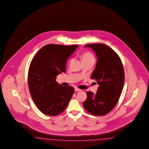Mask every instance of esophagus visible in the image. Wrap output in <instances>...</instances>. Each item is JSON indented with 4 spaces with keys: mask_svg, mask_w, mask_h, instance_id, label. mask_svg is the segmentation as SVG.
Returning a JSON list of instances; mask_svg holds the SVG:
<instances>
[{
    "mask_svg": "<svg viewBox=\"0 0 149 149\" xmlns=\"http://www.w3.org/2000/svg\"><path fill=\"white\" fill-rule=\"evenodd\" d=\"M81 90L80 89H79V88H75V91H80Z\"/></svg>",
    "mask_w": 149,
    "mask_h": 149,
    "instance_id": "obj_1",
    "label": "esophagus"
}]
</instances>
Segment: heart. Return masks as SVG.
Listing matches in <instances>:
<instances>
[{"instance_id":"1","label":"heart","mask_w":149,"mask_h":149,"mask_svg":"<svg viewBox=\"0 0 149 149\" xmlns=\"http://www.w3.org/2000/svg\"><path fill=\"white\" fill-rule=\"evenodd\" d=\"M81 59L83 60V62L86 61H92L95 62V60L94 55L90 52H86L84 53L81 56ZM71 61H72V60L70 61V63Z\"/></svg>"}]
</instances>
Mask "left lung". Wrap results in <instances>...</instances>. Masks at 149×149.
Returning <instances> with one entry per match:
<instances>
[{"instance_id":"obj_1","label":"left lung","mask_w":149,"mask_h":149,"mask_svg":"<svg viewBox=\"0 0 149 149\" xmlns=\"http://www.w3.org/2000/svg\"><path fill=\"white\" fill-rule=\"evenodd\" d=\"M95 52L97 58L95 68L91 75L99 85L96 94L87 91L88 98L83 106L90 113L103 116L110 112L119 101L122 93L125 73L119 55L104 44L85 45Z\"/></svg>"}]
</instances>
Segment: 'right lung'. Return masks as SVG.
<instances>
[{
    "label": "right lung",
    "mask_w": 149,
    "mask_h": 149,
    "mask_svg": "<svg viewBox=\"0 0 149 149\" xmlns=\"http://www.w3.org/2000/svg\"><path fill=\"white\" fill-rule=\"evenodd\" d=\"M78 45L48 44L41 48L30 63L28 81L30 95L36 107L48 116L62 113L74 93L72 86H63L56 77L65 72L66 63Z\"/></svg>",
    "instance_id": "add662e5"
}]
</instances>
